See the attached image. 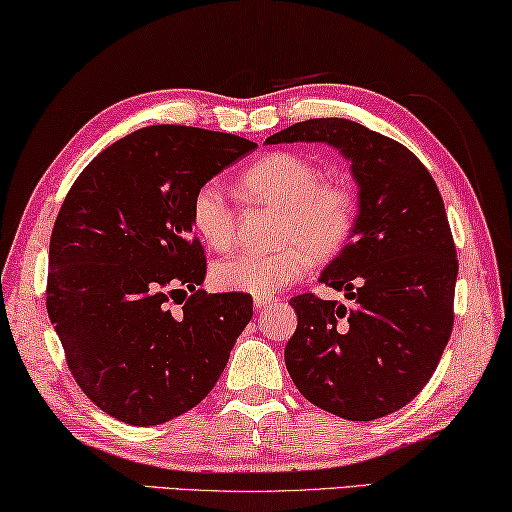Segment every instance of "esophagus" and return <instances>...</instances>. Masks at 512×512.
I'll return each instance as SVG.
<instances>
[{"label": "esophagus", "mask_w": 512, "mask_h": 512, "mask_svg": "<svg viewBox=\"0 0 512 512\" xmlns=\"http://www.w3.org/2000/svg\"><path fill=\"white\" fill-rule=\"evenodd\" d=\"M253 303H255L257 310H262V307H269V305H273L275 300H273V296H255V298H253Z\"/></svg>", "instance_id": "1"}]
</instances>
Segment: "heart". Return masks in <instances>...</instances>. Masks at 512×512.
<instances>
[{"instance_id":"b5f03b06","label":"heart","mask_w":512,"mask_h":512,"mask_svg":"<svg viewBox=\"0 0 512 512\" xmlns=\"http://www.w3.org/2000/svg\"><path fill=\"white\" fill-rule=\"evenodd\" d=\"M241 191L280 209L273 250H241L221 259L212 282L221 291L275 294L307 271L314 259H330L346 246L355 225V200L346 186L321 180L319 166L303 154L273 152L246 168ZM193 232L216 250L234 239V209L216 180L202 182L191 196Z\"/></svg>"}]
</instances>
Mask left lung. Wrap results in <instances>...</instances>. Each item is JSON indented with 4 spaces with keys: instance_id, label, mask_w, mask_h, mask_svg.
<instances>
[{
    "instance_id": "1",
    "label": "left lung",
    "mask_w": 512,
    "mask_h": 512,
    "mask_svg": "<svg viewBox=\"0 0 512 512\" xmlns=\"http://www.w3.org/2000/svg\"><path fill=\"white\" fill-rule=\"evenodd\" d=\"M328 143L351 161L358 218L319 282L351 300L291 298L285 362L298 392L351 421L396 412L437 369L453 328L458 259L437 184L405 145L346 118H314L266 139Z\"/></svg>"
}]
</instances>
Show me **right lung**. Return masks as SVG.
<instances>
[{
	"label": "right lung",
	"instance_id": "obj_1",
	"mask_svg": "<svg viewBox=\"0 0 512 512\" xmlns=\"http://www.w3.org/2000/svg\"><path fill=\"white\" fill-rule=\"evenodd\" d=\"M257 143L182 125L143 127L109 145L72 184L50 239L47 314L77 385L129 426L184 415L212 392L253 319L248 294L198 289L193 191ZM192 298L180 315L167 300Z\"/></svg>",
	"mask_w": 512,
	"mask_h": 512
}]
</instances>
